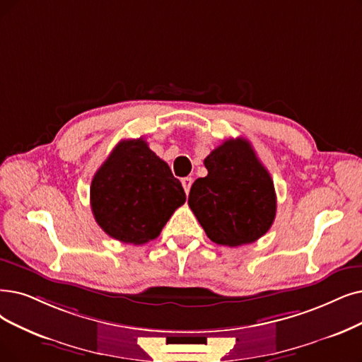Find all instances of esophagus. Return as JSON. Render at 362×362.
I'll use <instances>...</instances> for the list:
<instances>
[{
  "label": "esophagus",
  "instance_id": "34e87169",
  "mask_svg": "<svg viewBox=\"0 0 362 362\" xmlns=\"http://www.w3.org/2000/svg\"><path fill=\"white\" fill-rule=\"evenodd\" d=\"M181 184H182V187H184V192H185L187 194H189L190 187H192V184H193V178H192V177H185V178L181 180Z\"/></svg>",
  "mask_w": 362,
  "mask_h": 362
}]
</instances>
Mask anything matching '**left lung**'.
I'll use <instances>...</instances> for the list:
<instances>
[{
	"label": "left lung",
	"mask_w": 362,
	"mask_h": 362,
	"mask_svg": "<svg viewBox=\"0 0 362 362\" xmlns=\"http://www.w3.org/2000/svg\"><path fill=\"white\" fill-rule=\"evenodd\" d=\"M204 163L208 175L193 182L189 206L208 238L240 247L266 235L276 215V193L250 141L227 139Z\"/></svg>",
	"instance_id": "obj_1"
}]
</instances>
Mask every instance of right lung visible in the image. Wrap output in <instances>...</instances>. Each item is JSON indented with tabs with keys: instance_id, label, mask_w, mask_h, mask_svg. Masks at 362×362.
Instances as JSON below:
<instances>
[{
	"instance_id": "1",
	"label": "right lung",
	"mask_w": 362,
	"mask_h": 362,
	"mask_svg": "<svg viewBox=\"0 0 362 362\" xmlns=\"http://www.w3.org/2000/svg\"><path fill=\"white\" fill-rule=\"evenodd\" d=\"M184 202L181 182L142 138L120 141L90 185L96 223L123 243L142 245L156 239Z\"/></svg>"
}]
</instances>
